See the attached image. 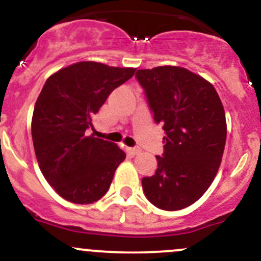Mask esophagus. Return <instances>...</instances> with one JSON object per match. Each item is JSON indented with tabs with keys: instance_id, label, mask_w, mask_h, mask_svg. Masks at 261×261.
<instances>
[{
	"instance_id": "esophagus-1",
	"label": "esophagus",
	"mask_w": 261,
	"mask_h": 261,
	"mask_svg": "<svg viewBox=\"0 0 261 261\" xmlns=\"http://www.w3.org/2000/svg\"><path fill=\"white\" fill-rule=\"evenodd\" d=\"M128 153L130 154V155H137V154L141 153V148L138 147H134V148H128Z\"/></svg>"
}]
</instances>
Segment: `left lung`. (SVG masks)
<instances>
[{
    "instance_id": "1",
    "label": "left lung",
    "mask_w": 261,
    "mask_h": 261,
    "mask_svg": "<svg viewBox=\"0 0 261 261\" xmlns=\"http://www.w3.org/2000/svg\"><path fill=\"white\" fill-rule=\"evenodd\" d=\"M155 123L165 132L155 174L142 187L156 208L179 210L195 203L214 180L226 141L225 112L212 83L175 66L138 69Z\"/></svg>"
}]
</instances>
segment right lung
<instances>
[{
    "instance_id": "obj_1",
    "label": "right lung",
    "mask_w": 261,
    "mask_h": 261,
    "mask_svg": "<svg viewBox=\"0 0 261 261\" xmlns=\"http://www.w3.org/2000/svg\"><path fill=\"white\" fill-rule=\"evenodd\" d=\"M136 68L78 62L53 73L33 111L32 141L40 169L66 200L91 204L107 193L125 153L89 134L93 117Z\"/></svg>"
}]
</instances>
